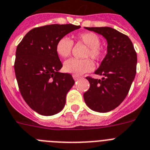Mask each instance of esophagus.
<instances>
[{
    "instance_id": "34e87169",
    "label": "esophagus",
    "mask_w": 150,
    "mask_h": 150,
    "mask_svg": "<svg viewBox=\"0 0 150 150\" xmlns=\"http://www.w3.org/2000/svg\"><path fill=\"white\" fill-rule=\"evenodd\" d=\"M80 78L81 77H79V76H78V75H73V79H74V80H75V81H77V80H79Z\"/></svg>"
}]
</instances>
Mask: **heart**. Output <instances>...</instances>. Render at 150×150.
I'll return each mask as SVG.
<instances>
[{
    "mask_svg": "<svg viewBox=\"0 0 150 150\" xmlns=\"http://www.w3.org/2000/svg\"><path fill=\"white\" fill-rule=\"evenodd\" d=\"M79 42L88 46L84 57H91L94 60H99L102 56L100 50V39L94 33H84L77 37ZM73 42L67 36L61 37L56 45V53L62 58H67L71 55ZM65 72L71 73L76 75H82L84 73L91 71L94 69V64L90 59H70L65 62L63 65Z\"/></svg>",
    "mask_w": 150,
    "mask_h": 150,
    "instance_id": "1",
    "label": "heart"
}]
</instances>
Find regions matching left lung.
I'll use <instances>...</instances> for the list:
<instances>
[{
    "label": "left lung",
    "mask_w": 150,
    "mask_h": 150,
    "mask_svg": "<svg viewBox=\"0 0 150 150\" xmlns=\"http://www.w3.org/2000/svg\"><path fill=\"white\" fill-rule=\"evenodd\" d=\"M85 28L103 36L108 42V52L94 71L103 77H87L90 88L84 93L85 102L90 109L106 113L119 106L127 95L137 72V53L129 37L115 29Z\"/></svg>",
    "instance_id": "left-lung-1"
}]
</instances>
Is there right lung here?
<instances>
[{"mask_svg":"<svg viewBox=\"0 0 150 150\" xmlns=\"http://www.w3.org/2000/svg\"><path fill=\"white\" fill-rule=\"evenodd\" d=\"M73 24H52L29 31L17 47L15 75L21 95L34 111L43 116L59 113L66 94L75 84L72 76L59 70L56 51L61 37L78 30Z\"/></svg>","mask_w":150,"mask_h":150,"instance_id":"add662e5","label":"right lung"}]
</instances>
